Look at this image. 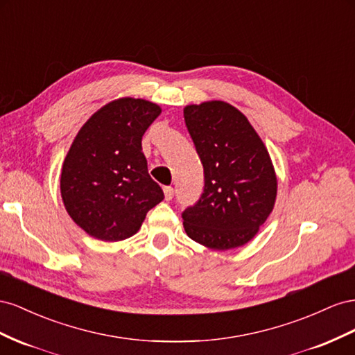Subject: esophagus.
<instances>
[{
    "label": "esophagus",
    "instance_id": "34e87169",
    "mask_svg": "<svg viewBox=\"0 0 355 355\" xmlns=\"http://www.w3.org/2000/svg\"><path fill=\"white\" fill-rule=\"evenodd\" d=\"M164 193H165V199L171 200L172 198H174V189H172L171 186H166V187H164Z\"/></svg>",
    "mask_w": 355,
    "mask_h": 355
}]
</instances>
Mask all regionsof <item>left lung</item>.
Listing matches in <instances>:
<instances>
[{"instance_id":"1","label":"left lung","mask_w":355,"mask_h":355,"mask_svg":"<svg viewBox=\"0 0 355 355\" xmlns=\"http://www.w3.org/2000/svg\"><path fill=\"white\" fill-rule=\"evenodd\" d=\"M184 120L205 180L199 200L183 211L186 234L212 250L242 247L275 205L277 175L268 148L248 119L225 101L187 105Z\"/></svg>"}]
</instances>
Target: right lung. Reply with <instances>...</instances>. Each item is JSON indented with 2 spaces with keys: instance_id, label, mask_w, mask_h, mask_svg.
Instances as JSON below:
<instances>
[{
  "instance_id": "right-lung-1",
  "label": "right lung",
  "mask_w": 355,
  "mask_h": 355,
  "mask_svg": "<svg viewBox=\"0 0 355 355\" xmlns=\"http://www.w3.org/2000/svg\"><path fill=\"white\" fill-rule=\"evenodd\" d=\"M162 113L146 99L111 101L78 130L60 172V195L77 226L101 241L135 235L164 199L141 139Z\"/></svg>"
}]
</instances>
